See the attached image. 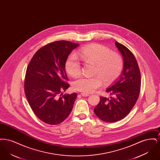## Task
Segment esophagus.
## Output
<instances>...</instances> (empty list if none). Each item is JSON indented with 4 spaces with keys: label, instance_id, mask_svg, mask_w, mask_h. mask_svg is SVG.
<instances>
[{
    "label": "esophagus",
    "instance_id": "obj_1",
    "mask_svg": "<svg viewBox=\"0 0 160 160\" xmlns=\"http://www.w3.org/2000/svg\"><path fill=\"white\" fill-rule=\"evenodd\" d=\"M81 95L83 97H88L89 95V93H81Z\"/></svg>",
    "mask_w": 160,
    "mask_h": 160
}]
</instances>
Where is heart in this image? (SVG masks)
Masks as SVG:
<instances>
[{
  "mask_svg": "<svg viewBox=\"0 0 160 160\" xmlns=\"http://www.w3.org/2000/svg\"><path fill=\"white\" fill-rule=\"evenodd\" d=\"M80 58L85 62L95 63L94 73L92 77H81L73 83V88L83 93L95 91L102 84L111 83L119 76L123 68L122 56L116 52H112L105 46L93 44L85 46L78 52ZM65 69L70 76L76 77L82 72L80 62L74 54L69 56L65 62Z\"/></svg>",
  "mask_w": 160,
  "mask_h": 160,
  "instance_id": "b5f03b06",
  "label": "heart"
}]
</instances>
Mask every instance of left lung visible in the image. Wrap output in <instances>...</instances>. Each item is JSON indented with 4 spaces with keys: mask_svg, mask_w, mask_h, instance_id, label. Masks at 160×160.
Masks as SVG:
<instances>
[{
    "mask_svg": "<svg viewBox=\"0 0 160 160\" xmlns=\"http://www.w3.org/2000/svg\"><path fill=\"white\" fill-rule=\"evenodd\" d=\"M115 45L122 54L123 70L121 76L107 89L110 98L100 97V101L94 112L106 122L120 121L129 113L136 103L141 87V75L137 60L129 49L116 42Z\"/></svg>",
    "mask_w": 160,
    "mask_h": 160,
    "instance_id": "left-lung-1",
    "label": "left lung"
}]
</instances>
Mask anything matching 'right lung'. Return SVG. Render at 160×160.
<instances>
[{
    "label": "right lung",
    "instance_id": "add662e5",
    "mask_svg": "<svg viewBox=\"0 0 160 160\" xmlns=\"http://www.w3.org/2000/svg\"><path fill=\"white\" fill-rule=\"evenodd\" d=\"M78 44L57 41L42 47L31 59L26 69L24 92L32 111L42 122L57 125L73 108L76 93L62 95L69 86L65 72L69 54Z\"/></svg>",
    "mask_w": 160,
    "mask_h": 160
}]
</instances>
